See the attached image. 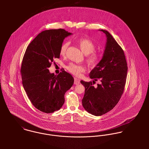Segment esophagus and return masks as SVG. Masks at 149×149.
<instances>
[{
	"instance_id": "34e87169",
	"label": "esophagus",
	"mask_w": 149,
	"mask_h": 149,
	"mask_svg": "<svg viewBox=\"0 0 149 149\" xmlns=\"http://www.w3.org/2000/svg\"><path fill=\"white\" fill-rule=\"evenodd\" d=\"M80 83V79H77V78H74V84H75V85H78V84H79Z\"/></svg>"
}]
</instances>
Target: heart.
Returning <instances> with one entry per match:
<instances>
[{
    "label": "heart",
    "mask_w": 149,
    "mask_h": 149,
    "mask_svg": "<svg viewBox=\"0 0 149 149\" xmlns=\"http://www.w3.org/2000/svg\"><path fill=\"white\" fill-rule=\"evenodd\" d=\"M77 44L82 52L86 55V61L88 64L92 66H96L98 64L100 60V56L98 53L94 52L96 46L92 41L88 38H81L77 40ZM68 45V42H64L62 44L60 50V54L61 56L64 57L65 56ZM66 68L71 73L77 76H80L85 70V67L84 65L74 63L69 64Z\"/></svg>",
    "instance_id": "obj_1"
}]
</instances>
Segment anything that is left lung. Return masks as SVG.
<instances>
[{
    "mask_svg": "<svg viewBox=\"0 0 149 149\" xmlns=\"http://www.w3.org/2000/svg\"><path fill=\"white\" fill-rule=\"evenodd\" d=\"M99 30L106 36L105 49L102 60L90 72L89 77L95 81L100 80L101 84L95 87L92 82L80 81L85 87L83 106L95 116L106 113L118 104L124 91L128 69L122 47L108 31Z\"/></svg>",
    "mask_w": 149,
    "mask_h": 149,
    "instance_id": "8db88e82",
    "label": "left lung"
}]
</instances>
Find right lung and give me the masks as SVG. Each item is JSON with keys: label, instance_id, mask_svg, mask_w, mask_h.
<instances>
[{"label": "right lung", "instance_id": "1", "mask_svg": "<svg viewBox=\"0 0 149 149\" xmlns=\"http://www.w3.org/2000/svg\"><path fill=\"white\" fill-rule=\"evenodd\" d=\"M72 33L64 29H51L40 33L27 46L22 63V84L33 105L43 112L59 110L64 95L74 83L72 76L63 70L50 73L54 58H60L64 40Z\"/></svg>", "mask_w": 149, "mask_h": 149}]
</instances>
